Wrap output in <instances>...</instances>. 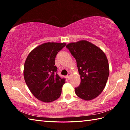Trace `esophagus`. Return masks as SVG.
<instances>
[{"mask_svg":"<svg viewBox=\"0 0 130 130\" xmlns=\"http://www.w3.org/2000/svg\"><path fill=\"white\" fill-rule=\"evenodd\" d=\"M70 76H71V74H70V73H68V75H67V78H68V79H69V78H70Z\"/></svg>","mask_w":130,"mask_h":130,"instance_id":"obj_1","label":"esophagus"}]
</instances>
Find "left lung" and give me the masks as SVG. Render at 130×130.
<instances>
[{
  "label": "left lung",
  "mask_w": 130,
  "mask_h": 130,
  "mask_svg": "<svg viewBox=\"0 0 130 130\" xmlns=\"http://www.w3.org/2000/svg\"><path fill=\"white\" fill-rule=\"evenodd\" d=\"M76 59L81 83L75 93L85 100H91L103 92L109 76V64L102 49L85 40L66 46Z\"/></svg>",
  "instance_id": "obj_1"
}]
</instances>
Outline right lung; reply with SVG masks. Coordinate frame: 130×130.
<instances>
[{
    "instance_id": "obj_1",
    "label": "right lung",
    "mask_w": 130,
    "mask_h": 130,
    "mask_svg": "<svg viewBox=\"0 0 130 130\" xmlns=\"http://www.w3.org/2000/svg\"><path fill=\"white\" fill-rule=\"evenodd\" d=\"M66 43L47 42L36 47L26 58L23 75L26 85L38 100L50 103L60 98L65 79L56 73L55 58Z\"/></svg>"
}]
</instances>
